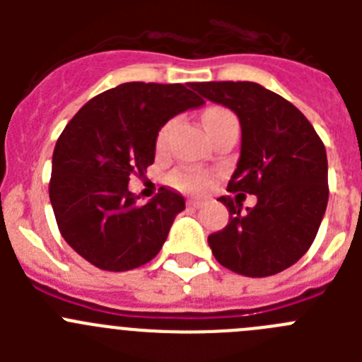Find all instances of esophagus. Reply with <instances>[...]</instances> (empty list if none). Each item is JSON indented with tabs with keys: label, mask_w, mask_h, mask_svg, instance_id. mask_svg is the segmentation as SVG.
Returning a JSON list of instances; mask_svg holds the SVG:
<instances>
[{
	"label": "esophagus",
	"mask_w": 362,
	"mask_h": 362,
	"mask_svg": "<svg viewBox=\"0 0 362 362\" xmlns=\"http://www.w3.org/2000/svg\"><path fill=\"white\" fill-rule=\"evenodd\" d=\"M187 204H188V206H192V209H201V206L204 204V201L197 199V197H192V199L187 201Z\"/></svg>",
	"instance_id": "esophagus-1"
}]
</instances>
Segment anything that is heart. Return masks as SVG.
<instances>
[{"mask_svg": "<svg viewBox=\"0 0 362 362\" xmlns=\"http://www.w3.org/2000/svg\"><path fill=\"white\" fill-rule=\"evenodd\" d=\"M233 119H235V116H233L228 108L223 107L209 108L203 116V123L204 127H206V130H209V134L214 132L217 127H221V124L226 123V121ZM168 130H170V124H165V127L158 132V139H156L158 148H163V146H165L166 137H168ZM170 183L174 185V187L181 188V190L199 192L203 190V188L209 187L210 175L204 170H199V168H183V170H177L170 175Z\"/></svg>", "mask_w": 362, "mask_h": 362, "instance_id": "1", "label": "heart"}]
</instances>
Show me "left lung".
I'll list each match as a JSON object with an SVG mask.
<instances>
[{"label":"left lung","mask_w":362,"mask_h":362,"mask_svg":"<svg viewBox=\"0 0 362 362\" xmlns=\"http://www.w3.org/2000/svg\"><path fill=\"white\" fill-rule=\"evenodd\" d=\"M192 88L238 114L241 156L228 192L257 196L246 212L230 196L219 197L230 219L209 235L214 257L246 277L279 274L308 252L328 204L321 137L299 108L257 83L206 81Z\"/></svg>","instance_id":"obj_1"}]
</instances>
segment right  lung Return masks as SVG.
<instances>
[{
    "instance_id": "obj_1",
    "label": "right lung",
    "mask_w": 362,
    "mask_h": 362,
    "mask_svg": "<svg viewBox=\"0 0 362 362\" xmlns=\"http://www.w3.org/2000/svg\"><path fill=\"white\" fill-rule=\"evenodd\" d=\"M203 103L181 83L132 81L79 108L56 143L49 185L57 228L70 248L108 272L132 270L159 254L185 197L163 187L139 206L130 175L153 163L166 121Z\"/></svg>"
}]
</instances>
